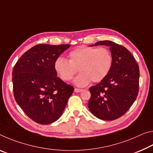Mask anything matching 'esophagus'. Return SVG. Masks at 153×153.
<instances>
[{
    "label": "esophagus",
    "instance_id": "esophagus-1",
    "mask_svg": "<svg viewBox=\"0 0 153 153\" xmlns=\"http://www.w3.org/2000/svg\"><path fill=\"white\" fill-rule=\"evenodd\" d=\"M82 91H83V89H80V88H76L74 89V91L76 92V93H80V92H82Z\"/></svg>",
    "mask_w": 153,
    "mask_h": 153
}]
</instances>
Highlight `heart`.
I'll list each match as a JSON object with an SVG mask.
<instances>
[{"mask_svg": "<svg viewBox=\"0 0 153 153\" xmlns=\"http://www.w3.org/2000/svg\"><path fill=\"white\" fill-rule=\"evenodd\" d=\"M112 56L105 48H97L81 45L69 54V60L59 57L54 62V69L62 81L72 79L77 69L81 74L74 79L78 86H85L91 82L102 81L110 73Z\"/></svg>", "mask_w": 153, "mask_h": 153, "instance_id": "b5f03b06", "label": "heart"}]
</instances>
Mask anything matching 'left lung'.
I'll use <instances>...</instances> for the list:
<instances>
[{"label": "left lung", "mask_w": 153, "mask_h": 153, "mask_svg": "<svg viewBox=\"0 0 153 153\" xmlns=\"http://www.w3.org/2000/svg\"><path fill=\"white\" fill-rule=\"evenodd\" d=\"M110 47L112 65L110 73L89 88L88 108L99 119L113 120L124 115L137 98L140 70L135 59L124 46L111 41H101L91 46Z\"/></svg>", "instance_id": "1"}]
</instances>
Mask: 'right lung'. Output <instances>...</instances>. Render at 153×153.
<instances>
[{
  "instance_id": "obj_1",
  "label": "right lung",
  "mask_w": 153,
  "mask_h": 153,
  "mask_svg": "<svg viewBox=\"0 0 153 153\" xmlns=\"http://www.w3.org/2000/svg\"><path fill=\"white\" fill-rule=\"evenodd\" d=\"M70 45L39 44L14 66L13 89L17 103L35 122L48 125L63 113L74 88L57 77L54 62Z\"/></svg>"
}]
</instances>
